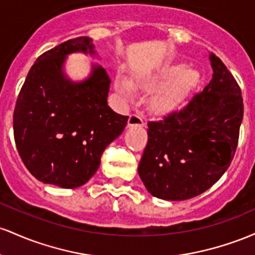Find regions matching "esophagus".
<instances>
[{"mask_svg": "<svg viewBox=\"0 0 255 255\" xmlns=\"http://www.w3.org/2000/svg\"><path fill=\"white\" fill-rule=\"evenodd\" d=\"M144 125V122H143V118L139 114H132L130 116V118L128 120V127L132 128V127H143Z\"/></svg>", "mask_w": 255, "mask_h": 255, "instance_id": "34e87169", "label": "esophagus"}]
</instances>
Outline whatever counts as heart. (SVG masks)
<instances>
[{
	"label": "heart",
	"instance_id": "heart-1",
	"mask_svg": "<svg viewBox=\"0 0 255 255\" xmlns=\"http://www.w3.org/2000/svg\"><path fill=\"white\" fill-rule=\"evenodd\" d=\"M200 74L194 67L182 64L166 65L131 82L118 77L114 88L128 99L135 97V91L150 94L148 99L150 111L159 116L172 113L196 87Z\"/></svg>",
	"mask_w": 255,
	"mask_h": 255
}]
</instances>
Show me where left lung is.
Masks as SVG:
<instances>
[{
    "label": "left lung",
    "instance_id": "8db88e82",
    "mask_svg": "<svg viewBox=\"0 0 255 255\" xmlns=\"http://www.w3.org/2000/svg\"><path fill=\"white\" fill-rule=\"evenodd\" d=\"M212 79L178 112L148 123L138 174L153 196L182 201L210 189L233 161L243 119L239 84L210 54Z\"/></svg>",
    "mask_w": 255,
    "mask_h": 255
}]
</instances>
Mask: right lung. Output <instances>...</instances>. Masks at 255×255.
I'll use <instances>...</instances> for the list:
<instances>
[{
  "label": "right lung",
  "instance_id": "add662e5",
  "mask_svg": "<svg viewBox=\"0 0 255 255\" xmlns=\"http://www.w3.org/2000/svg\"><path fill=\"white\" fill-rule=\"evenodd\" d=\"M73 53L97 55L93 39L78 37L42 54L25 79L13 117L14 139L22 162L45 184L73 189L95 174L108 144L128 117L107 104L111 81L102 66L72 81L65 72Z\"/></svg>",
  "mask_w": 255,
  "mask_h": 255
}]
</instances>
